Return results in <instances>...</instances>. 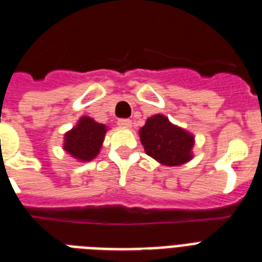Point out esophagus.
Returning a JSON list of instances; mask_svg holds the SVG:
<instances>
[{
	"label": "esophagus",
	"instance_id": "1",
	"mask_svg": "<svg viewBox=\"0 0 262 262\" xmlns=\"http://www.w3.org/2000/svg\"><path fill=\"white\" fill-rule=\"evenodd\" d=\"M118 126L129 129V127H132V121L130 119H118Z\"/></svg>",
	"mask_w": 262,
	"mask_h": 262
}]
</instances>
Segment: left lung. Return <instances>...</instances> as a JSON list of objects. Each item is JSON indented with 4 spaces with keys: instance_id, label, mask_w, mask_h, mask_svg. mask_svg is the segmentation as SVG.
<instances>
[{
    "instance_id": "1",
    "label": "left lung",
    "mask_w": 262,
    "mask_h": 262,
    "mask_svg": "<svg viewBox=\"0 0 262 262\" xmlns=\"http://www.w3.org/2000/svg\"><path fill=\"white\" fill-rule=\"evenodd\" d=\"M145 154L163 166H181L193 159L194 136L163 114L149 117L139 132Z\"/></svg>"
}]
</instances>
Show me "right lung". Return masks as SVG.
Here are the masks:
<instances>
[{"label": "right lung", "mask_w": 262, "mask_h": 262, "mask_svg": "<svg viewBox=\"0 0 262 262\" xmlns=\"http://www.w3.org/2000/svg\"><path fill=\"white\" fill-rule=\"evenodd\" d=\"M107 126L91 117H81L75 127L65 133L63 151L79 162H91L100 152Z\"/></svg>", "instance_id": "1"}]
</instances>
